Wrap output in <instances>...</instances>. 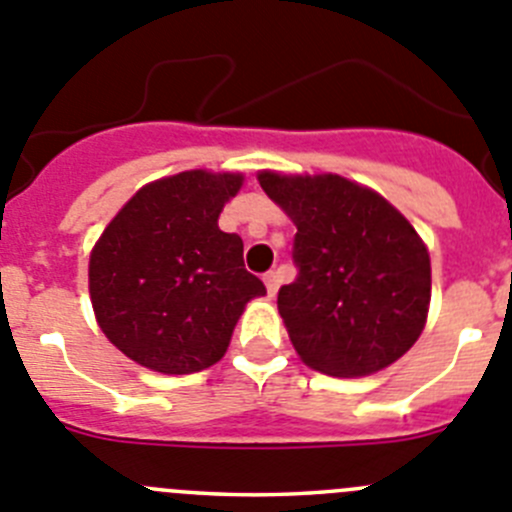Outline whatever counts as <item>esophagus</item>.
<instances>
[{
	"mask_svg": "<svg viewBox=\"0 0 512 512\" xmlns=\"http://www.w3.org/2000/svg\"><path fill=\"white\" fill-rule=\"evenodd\" d=\"M264 284H266V292H269V297H276V292H279V274H276V271L264 274Z\"/></svg>",
	"mask_w": 512,
	"mask_h": 512,
	"instance_id": "obj_1",
	"label": "esophagus"
}]
</instances>
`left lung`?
<instances>
[{
	"mask_svg": "<svg viewBox=\"0 0 512 512\" xmlns=\"http://www.w3.org/2000/svg\"><path fill=\"white\" fill-rule=\"evenodd\" d=\"M297 225V279L279 289L294 350L309 368L358 378L396 363L419 340L431 264L411 223L378 192L340 175H259Z\"/></svg>",
	"mask_w": 512,
	"mask_h": 512,
	"instance_id": "1",
	"label": "left lung"
}]
</instances>
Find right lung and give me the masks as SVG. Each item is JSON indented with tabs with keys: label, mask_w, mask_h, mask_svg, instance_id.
Segmentation results:
<instances>
[{
	"label": "right lung",
	"mask_w": 512,
	"mask_h": 512,
	"mask_svg": "<svg viewBox=\"0 0 512 512\" xmlns=\"http://www.w3.org/2000/svg\"><path fill=\"white\" fill-rule=\"evenodd\" d=\"M241 175L205 170L152 182L119 210L91 253V302L103 335L134 363L185 375L223 358L246 302L264 297L243 269V241L218 215Z\"/></svg>",
	"instance_id": "obj_1"
}]
</instances>
